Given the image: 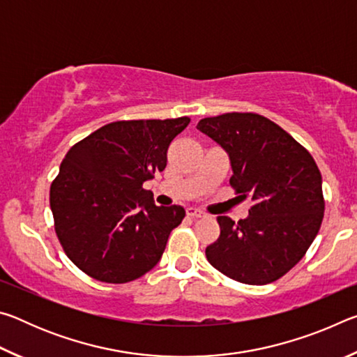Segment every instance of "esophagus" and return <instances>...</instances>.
Listing matches in <instances>:
<instances>
[{
	"mask_svg": "<svg viewBox=\"0 0 357 357\" xmlns=\"http://www.w3.org/2000/svg\"><path fill=\"white\" fill-rule=\"evenodd\" d=\"M185 214H187V217H193V219H200V217H204L202 211H198L195 208H189L185 211Z\"/></svg>",
	"mask_w": 357,
	"mask_h": 357,
	"instance_id": "esophagus-1",
	"label": "esophagus"
}]
</instances>
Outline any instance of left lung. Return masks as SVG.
I'll return each mask as SVG.
<instances>
[{"label": "left lung", "instance_id": "8db88e82", "mask_svg": "<svg viewBox=\"0 0 357 357\" xmlns=\"http://www.w3.org/2000/svg\"><path fill=\"white\" fill-rule=\"evenodd\" d=\"M197 129L227 151L238 198H250L249 215L234 223L220 215V236L206 247L208 261L247 285L285 275L305 255L324 215L321 173L309 151L280 126L257 113L204 118Z\"/></svg>", "mask_w": 357, "mask_h": 357}]
</instances>
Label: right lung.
Here are the masks:
<instances>
[{
    "label": "right lung",
    "instance_id": "right-lung-1",
    "mask_svg": "<svg viewBox=\"0 0 357 357\" xmlns=\"http://www.w3.org/2000/svg\"><path fill=\"white\" fill-rule=\"evenodd\" d=\"M190 119L116 121L74 144L50 187L66 255L105 283H128L159 263L183 206H155L143 183L167 167V151Z\"/></svg>",
    "mask_w": 357,
    "mask_h": 357
}]
</instances>
